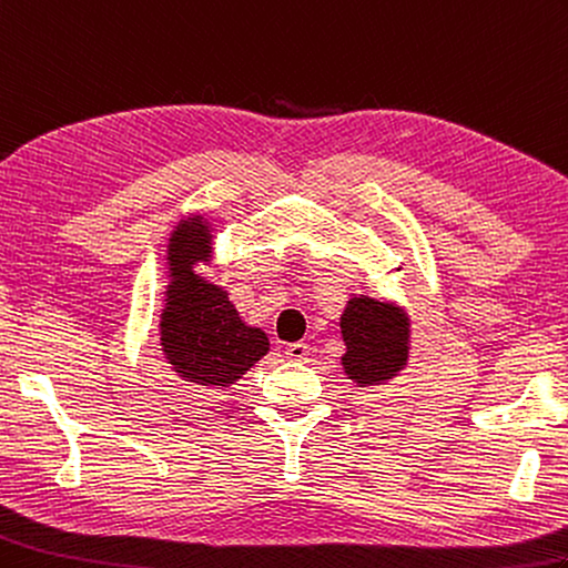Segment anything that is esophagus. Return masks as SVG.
<instances>
[{
  "instance_id": "obj_1",
  "label": "esophagus",
  "mask_w": 568,
  "mask_h": 568,
  "mask_svg": "<svg viewBox=\"0 0 568 568\" xmlns=\"http://www.w3.org/2000/svg\"><path fill=\"white\" fill-rule=\"evenodd\" d=\"M285 355L290 361H305L310 355V346L307 344H290L285 348Z\"/></svg>"
}]
</instances>
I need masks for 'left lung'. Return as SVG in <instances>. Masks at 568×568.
Listing matches in <instances>:
<instances>
[{
    "label": "left lung",
    "instance_id": "left-lung-1",
    "mask_svg": "<svg viewBox=\"0 0 568 568\" xmlns=\"http://www.w3.org/2000/svg\"><path fill=\"white\" fill-rule=\"evenodd\" d=\"M341 334L346 341L344 371L361 387L387 382L406 365L408 322L389 302L353 297L341 316Z\"/></svg>",
    "mask_w": 568,
    "mask_h": 568
}]
</instances>
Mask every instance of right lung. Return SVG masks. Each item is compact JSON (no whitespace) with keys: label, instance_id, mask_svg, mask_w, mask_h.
I'll return each mask as SVG.
<instances>
[{"label":"right lung","instance_id":"right-lung-1","mask_svg":"<svg viewBox=\"0 0 568 568\" xmlns=\"http://www.w3.org/2000/svg\"><path fill=\"white\" fill-rule=\"evenodd\" d=\"M210 240L207 222L197 215L181 220L171 234L162 346L183 379L222 389L268 353V336L240 320L222 287L195 275V263L210 258Z\"/></svg>","mask_w":568,"mask_h":568}]
</instances>
